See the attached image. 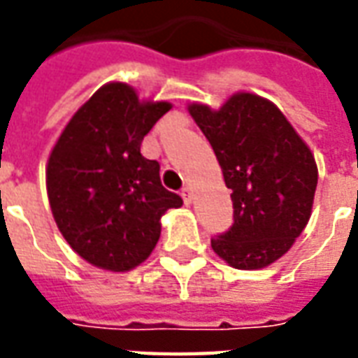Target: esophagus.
Wrapping results in <instances>:
<instances>
[{
  "mask_svg": "<svg viewBox=\"0 0 358 358\" xmlns=\"http://www.w3.org/2000/svg\"><path fill=\"white\" fill-rule=\"evenodd\" d=\"M182 199H184V203H186V205H189V203H192V189H189L187 186L182 189Z\"/></svg>",
  "mask_w": 358,
  "mask_h": 358,
  "instance_id": "1",
  "label": "esophagus"
}]
</instances>
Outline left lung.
Returning a JSON list of instances; mask_svg holds the SVG:
<instances>
[{
	"label": "left lung",
	"instance_id": "left-lung-1",
	"mask_svg": "<svg viewBox=\"0 0 358 358\" xmlns=\"http://www.w3.org/2000/svg\"><path fill=\"white\" fill-rule=\"evenodd\" d=\"M232 189L234 224L210 240L222 261L259 270L285 255L305 230L318 169L313 151L284 113L261 95L238 92L220 109L189 103Z\"/></svg>",
	"mask_w": 358,
	"mask_h": 358
}]
</instances>
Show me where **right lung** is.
Listing matches in <instances>:
<instances>
[{
	"mask_svg": "<svg viewBox=\"0 0 358 358\" xmlns=\"http://www.w3.org/2000/svg\"><path fill=\"white\" fill-rule=\"evenodd\" d=\"M171 109L109 82L74 113L51 149L45 186L53 218L66 243L97 268H136L155 249L161 217L182 207V197L161 184L159 163L140 151Z\"/></svg>",
	"mask_w": 358,
	"mask_h": 358,
	"instance_id": "1",
	"label": "right lung"
}]
</instances>
